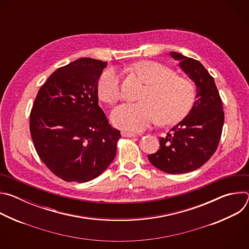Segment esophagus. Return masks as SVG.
<instances>
[{
  "instance_id": "1",
  "label": "esophagus",
  "mask_w": 249,
  "mask_h": 249,
  "mask_svg": "<svg viewBox=\"0 0 249 249\" xmlns=\"http://www.w3.org/2000/svg\"><path fill=\"white\" fill-rule=\"evenodd\" d=\"M121 135H122V137H128V138H132V137H136L137 136V134H135V133L126 132V131H122Z\"/></svg>"
}]
</instances>
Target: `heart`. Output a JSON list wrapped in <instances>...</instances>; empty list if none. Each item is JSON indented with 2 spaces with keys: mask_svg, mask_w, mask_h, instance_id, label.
<instances>
[{
  "mask_svg": "<svg viewBox=\"0 0 249 249\" xmlns=\"http://www.w3.org/2000/svg\"><path fill=\"white\" fill-rule=\"evenodd\" d=\"M134 72L147 87L136 103H123L111 112L114 126L142 131L157 119L161 124H173L181 120L191 109L195 98L192 84L175 75L168 67L154 61H143L133 66ZM99 97L107 103H115L121 96L120 79L113 69L106 70L98 80Z\"/></svg>",
  "mask_w": 249,
  "mask_h": 249,
  "instance_id": "obj_1",
  "label": "heart"
}]
</instances>
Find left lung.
Wrapping results in <instances>:
<instances>
[{
  "instance_id": "8db88e82",
  "label": "left lung",
  "mask_w": 249,
  "mask_h": 249,
  "mask_svg": "<svg viewBox=\"0 0 249 249\" xmlns=\"http://www.w3.org/2000/svg\"><path fill=\"white\" fill-rule=\"evenodd\" d=\"M196 85V100L189 113L160 138V150L148 159L157 168L170 174L193 171L207 162L218 148L225 115L218 89L205 67L197 60L170 52Z\"/></svg>"
}]
</instances>
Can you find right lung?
I'll list each match as a JSON object with an SVG mask.
<instances>
[{
	"label": "right lung",
	"mask_w": 249,
	"mask_h": 249,
	"mask_svg": "<svg viewBox=\"0 0 249 249\" xmlns=\"http://www.w3.org/2000/svg\"><path fill=\"white\" fill-rule=\"evenodd\" d=\"M107 62L81 58L59 68L40 88L30 112L39 158L61 179L88 182L116 155L120 131L98 105L97 85Z\"/></svg>",
	"instance_id": "add662e5"
}]
</instances>
